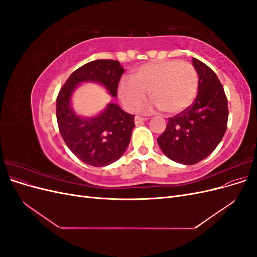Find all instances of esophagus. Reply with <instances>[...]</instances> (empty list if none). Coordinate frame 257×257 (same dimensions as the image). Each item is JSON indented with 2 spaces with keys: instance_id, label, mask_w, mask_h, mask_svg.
Returning a JSON list of instances; mask_svg holds the SVG:
<instances>
[{
  "instance_id": "34e87169",
  "label": "esophagus",
  "mask_w": 257,
  "mask_h": 257,
  "mask_svg": "<svg viewBox=\"0 0 257 257\" xmlns=\"http://www.w3.org/2000/svg\"><path fill=\"white\" fill-rule=\"evenodd\" d=\"M144 121H147V119L146 118H142V116H139V115H136L135 119H134L135 124H141Z\"/></svg>"
}]
</instances>
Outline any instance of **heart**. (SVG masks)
Returning <instances> with one entry per match:
<instances>
[{"label":"heart","instance_id":"obj_1","mask_svg":"<svg viewBox=\"0 0 257 257\" xmlns=\"http://www.w3.org/2000/svg\"><path fill=\"white\" fill-rule=\"evenodd\" d=\"M198 75L188 62L177 60L147 63L138 67L132 78H123L118 85V97L127 111H136L147 97L153 102L143 110L150 112L155 108L168 114H176L189 108L196 97Z\"/></svg>","mask_w":257,"mask_h":257}]
</instances>
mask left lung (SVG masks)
Wrapping results in <instances>:
<instances>
[{"label": "left lung", "mask_w": 257, "mask_h": 257, "mask_svg": "<svg viewBox=\"0 0 257 257\" xmlns=\"http://www.w3.org/2000/svg\"><path fill=\"white\" fill-rule=\"evenodd\" d=\"M198 75L195 102L184 111L169 118L158 144L168 159L183 165H193L211 154L226 132L227 98L215 73L193 58Z\"/></svg>", "instance_id": "1"}]
</instances>
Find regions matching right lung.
Listing matches in <instances>:
<instances>
[{
  "mask_svg": "<svg viewBox=\"0 0 257 257\" xmlns=\"http://www.w3.org/2000/svg\"><path fill=\"white\" fill-rule=\"evenodd\" d=\"M124 72L119 61L95 60L82 65L68 77L57 98V121L68 149L88 165L107 166L118 161L127 149L134 116L114 103L92 116L77 113L72 97L80 83H98L116 97L119 80Z\"/></svg>",
  "mask_w": 257,
  "mask_h": 257,
  "instance_id": "right-lung-1",
  "label": "right lung"
}]
</instances>
